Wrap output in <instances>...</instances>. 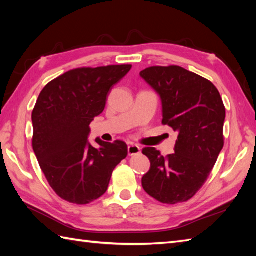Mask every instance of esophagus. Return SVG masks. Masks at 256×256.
Wrapping results in <instances>:
<instances>
[{
  "instance_id": "34e87169",
  "label": "esophagus",
  "mask_w": 256,
  "mask_h": 256,
  "mask_svg": "<svg viewBox=\"0 0 256 256\" xmlns=\"http://www.w3.org/2000/svg\"><path fill=\"white\" fill-rule=\"evenodd\" d=\"M128 153L130 156H133V155H138L140 153V148L138 145H135V144H130L128 146Z\"/></svg>"
}]
</instances>
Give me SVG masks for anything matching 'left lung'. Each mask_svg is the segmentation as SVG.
<instances>
[{
    "instance_id": "obj_1",
    "label": "left lung",
    "mask_w": 256,
    "mask_h": 256,
    "mask_svg": "<svg viewBox=\"0 0 256 256\" xmlns=\"http://www.w3.org/2000/svg\"><path fill=\"white\" fill-rule=\"evenodd\" d=\"M140 76L160 98L162 123L178 133L167 157L143 148L150 168L142 186L160 202H184L204 186L224 148V101L214 84L179 66L150 67Z\"/></svg>"
}]
</instances>
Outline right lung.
Masks as SVG:
<instances>
[{
  "mask_svg": "<svg viewBox=\"0 0 256 256\" xmlns=\"http://www.w3.org/2000/svg\"><path fill=\"white\" fill-rule=\"evenodd\" d=\"M131 64L78 68L59 76L42 90L32 113V150L42 172L62 199L86 204L104 194L112 172L128 156L122 140L94 148L90 123L106 108L112 86Z\"/></svg>",
  "mask_w": 256,
  "mask_h": 256,
  "instance_id": "1",
  "label": "right lung"
}]
</instances>
